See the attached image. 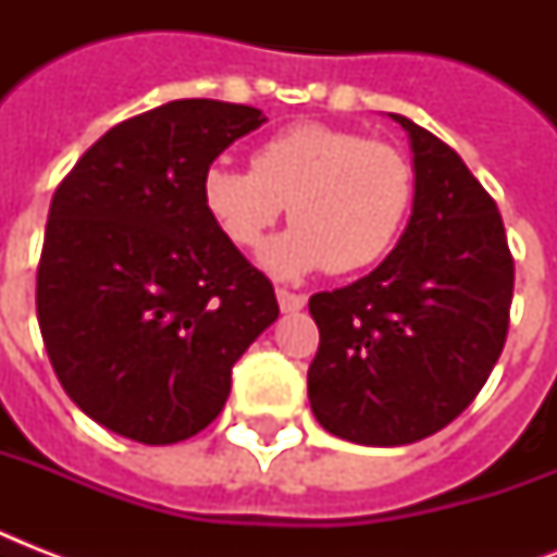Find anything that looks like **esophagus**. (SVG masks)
Listing matches in <instances>:
<instances>
[{
    "label": "esophagus",
    "mask_w": 557,
    "mask_h": 557,
    "mask_svg": "<svg viewBox=\"0 0 557 557\" xmlns=\"http://www.w3.org/2000/svg\"><path fill=\"white\" fill-rule=\"evenodd\" d=\"M277 304L283 312H300L306 306V297L295 295V292H288V288H277Z\"/></svg>",
    "instance_id": "1"
}]
</instances>
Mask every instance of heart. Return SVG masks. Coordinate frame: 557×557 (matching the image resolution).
<instances>
[{
    "label": "heart",
    "instance_id": "obj_1",
    "mask_svg": "<svg viewBox=\"0 0 557 557\" xmlns=\"http://www.w3.org/2000/svg\"><path fill=\"white\" fill-rule=\"evenodd\" d=\"M201 205L236 248H257L288 205L295 227L262 262L280 277L352 274L396 245L413 205V168L393 144L306 121L257 144L251 170L210 164Z\"/></svg>",
    "mask_w": 557,
    "mask_h": 557
}]
</instances>
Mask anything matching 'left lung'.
<instances>
[{"label":"left lung","instance_id":"8db88e82","mask_svg":"<svg viewBox=\"0 0 557 557\" xmlns=\"http://www.w3.org/2000/svg\"><path fill=\"white\" fill-rule=\"evenodd\" d=\"M413 213L387 260L309 297L321 344L314 419L358 445H410L450 424L492 375L509 332L515 257L497 201L448 144L405 115Z\"/></svg>","mask_w":557,"mask_h":557}]
</instances>
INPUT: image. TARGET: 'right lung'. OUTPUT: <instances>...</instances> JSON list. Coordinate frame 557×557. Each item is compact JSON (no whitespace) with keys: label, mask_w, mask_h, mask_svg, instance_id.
I'll return each mask as SVG.
<instances>
[{"label":"right lung","mask_w":557,"mask_h":557,"mask_svg":"<svg viewBox=\"0 0 557 557\" xmlns=\"http://www.w3.org/2000/svg\"><path fill=\"white\" fill-rule=\"evenodd\" d=\"M260 109L187 98L121 121L60 182L37 265L57 379L95 422L144 445L205 431L231 370L280 306L219 234L201 176Z\"/></svg>","instance_id":"1"}]
</instances>
